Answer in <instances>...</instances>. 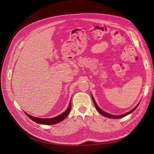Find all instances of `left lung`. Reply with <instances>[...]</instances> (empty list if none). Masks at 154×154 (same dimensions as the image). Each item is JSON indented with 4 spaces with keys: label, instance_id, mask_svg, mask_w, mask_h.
Instances as JSON below:
<instances>
[{
    "label": "left lung",
    "instance_id": "8db88e82",
    "mask_svg": "<svg viewBox=\"0 0 154 154\" xmlns=\"http://www.w3.org/2000/svg\"><path fill=\"white\" fill-rule=\"evenodd\" d=\"M91 97H92V99H93V102H94V106H95L96 108L97 109V111H98V112H99L101 115H102L103 116L106 117V118H108L119 119V118H123V117H124V116H127L128 115H129V114L131 113L132 112H134L135 110V109H136V108L138 107V106L139 105L140 103V102H139V103H138V104H137L136 106H135L132 109H131V110H130V111H129L128 112H127V113H124V114H123V115H113L108 113H106V112H105L103 111L102 109H100V108L98 106V105H97V103H96V101H95V100H94V97H93V95H92V94H91Z\"/></svg>",
    "mask_w": 154,
    "mask_h": 154
}]
</instances>
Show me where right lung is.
Here are the masks:
<instances>
[{
    "label": "right lung",
    "mask_w": 154,
    "mask_h": 154,
    "mask_svg": "<svg viewBox=\"0 0 154 154\" xmlns=\"http://www.w3.org/2000/svg\"><path fill=\"white\" fill-rule=\"evenodd\" d=\"M71 100H70L69 106L66 109V110L64 112H63V113L60 114V115L52 118H39L32 116L27 113H26V114L30 119H31L32 121H33L34 122L38 124H45V125H52V124H57L62 121L63 120H64L69 115L71 111Z\"/></svg>",
    "instance_id": "right-lung-1"
}]
</instances>
